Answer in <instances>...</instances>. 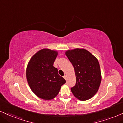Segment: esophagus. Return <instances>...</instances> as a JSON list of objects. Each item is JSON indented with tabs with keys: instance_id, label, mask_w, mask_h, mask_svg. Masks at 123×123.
<instances>
[{
	"instance_id": "1",
	"label": "esophagus",
	"mask_w": 123,
	"mask_h": 123,
	"mask_svg": "<svg viewBox=\"0 0 123 123\" xmlns=\"http://www.w3.org/2000/svg\"><path fill=\"white\" fill-rule=\"evenodd\" d=\"M63 78H64L65 80H66V78H67V76H66V75H65V76H63Z\"/></svg>"
}]
</instances>
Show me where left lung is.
<instances>
[{"label": "left lung", "instance_id": "1", "mask_svg": "<svg viewBox=\"0 0 123 123\" xmlns=\"http://www.w3.org/2000/svg\"><path fill=\"white\" fill-rule=\"evenodd\" d=\"M65 54L73 65L76 76V85L71 88L72 93L81 101L89 100L97 93L101 83L98 60L84 49L68 50Z\"/></svg>", "mask_w": 123, "mask_h": 123}]
</instances>
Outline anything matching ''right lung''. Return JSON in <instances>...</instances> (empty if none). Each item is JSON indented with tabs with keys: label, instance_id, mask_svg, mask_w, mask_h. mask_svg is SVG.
<instances>
[{
	"label": "right lung",
	"instance_id": "1",
	"mask_svg": "<svg viewBox=\"0 0 123 123\" xmlns=\"http://www.w3.org/2000/svg\"><path fill=\"white\" fill-rule=\"evenodd\" d=\"M57 51L48 49L39 50L30 60L26 77L32 91L39 98L50 100L57 96L65 80L53 66Z\"/></svg>",
	"mask_w": 123,
	"mask_h": 123
}]
</instances>
